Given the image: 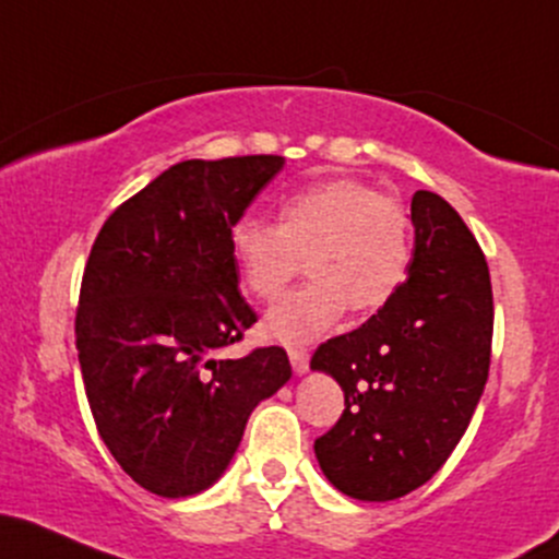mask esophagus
<instances>
[{
	"label": "esophagus",
	"instance_id": "obj_1",
	"mask_svg": "<svg viewBox=\"0 0 559 559\" xmlns=\"http://www.w3.org/2000/svg\"><path fill=\"white\" fill-rule=\"evenodd\" d=\"M308 349L305 347H289V360H292V369L297 373L308 371Z\"/></svg>",
	"mask_w": 559,
	"mask_h": 559
}]
</instances>
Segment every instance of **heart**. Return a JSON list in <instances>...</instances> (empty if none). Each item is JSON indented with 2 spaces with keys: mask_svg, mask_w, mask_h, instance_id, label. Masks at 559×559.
<instances>
[{
  "mask_svg": "<svg viewBox=\"0 0 559 559\" xmlns=\"http://www.w3.org/2000/svg\"><path fill=\"white\" fill-rule=\"evenodd\" d=\"M230 254L241 284L262 302H273L305 260L312 278L265 318L267 336L294 345L323 334L347 308L371 312L392 302L408 281L414 236L395 195L355 177H334L286 195L278 225L238 219Z\"/></svg>",
  "mask_w": 559,
  "mask_h": 559,
  "instance_id": "b5f03b06",
  "label": "heart"
}]
</instances>
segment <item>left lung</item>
<instances>
[{
    "mask_svg": "<svg viewBox=\"0 0 559 559\" xmlns=\"http://www.w3.org/2000/svg\"><path fill=\"white\" fill-rule=\"evenodd\" d=\"M414 262L397 297L323 342L310 369L345 390V411L316 440L323 475L360 501L425 486L467 432L488 382L493 292L480 243L445 199H411Z\"/></svg>",
    "mask_w": 559,
    "mask_h": 559,
    "instance_id": "1",
    "label": "left lung"
}]
</instances>
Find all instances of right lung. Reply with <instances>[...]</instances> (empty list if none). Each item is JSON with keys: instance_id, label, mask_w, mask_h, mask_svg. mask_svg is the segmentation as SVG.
<instances>
[{"instance_id": "right-lung-1", "label": "right lung", "mask_w": 559, "mask_h": 559, "mask_svg": "<svg viewBox=\"0 0 559 559\" xmlns=\"http://www.w3.org/2000/svg\"><path fill=\"white\" fill-rule=\"evenodd\" d=\"M281 167L265 153L175 164L92 243L76 308L92 419L119 467L164 499L210 488L257 403L292 377L278 345L223 355L257 323L230 228Z\"/></svg>"}]
</instances>
